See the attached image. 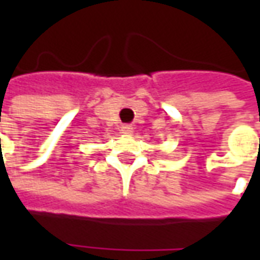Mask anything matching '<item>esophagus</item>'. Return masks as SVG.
I'll return each instance as SVG.
<instances>
[{"instance_id":"34e87169","label":"esophagus","mask_w":260,"mask_h":260,"mask_svg":"<svg viewBox=\"0 0 260 260\" xmlns=\"http://www.w3.org/2000/svg\"><path fill=\"white\" fill-rule=\"evenodd\" d=\"M122 134H132V126L131 125H124L122 126Z\"/></svg>"}]
</instances>
